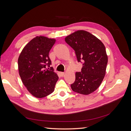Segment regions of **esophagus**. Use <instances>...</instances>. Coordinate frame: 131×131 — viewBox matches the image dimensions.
Listing matches in <instances>:
<instances>
[{"mask_svg": "<svg viewBox=\"0 0 131 131\" xmlns=\"http://www.w3.org/2000/svg\"><path fill=\"white\" fill-rule=\"evenodd\" d=\"M64 72H60V74H61V76H63V75H64Z\"/></svg>", "mask_w": 131, "mask_h": 131, "instance_id": "34e87169", "label": "esophagus"}]
</instances>
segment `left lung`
I'll return each instance as SVG.
<instances>
[{
	"label": "left lung",
	"mask_w": 131,
	"mask_h": 131,
	"mask_svg": "<svg viewBox=\"0 0 131 131\" xmlns=\"http://www.w3.org/2000/svg\"><path fill=\"white\" fill-rule=\"evenodd\" d=\"M66 42L74 50L78 61L83 62L71 85L74 92L88 95L101 84L106 72L108 56L103 42L88 31L80 30L68 35Z\"/></svg>",
	"instance_id": "1"
}]
</instances>
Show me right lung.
Wrapping results in <instances>:
<instances>
[{
	"mask_svg": "<svg viewBox=\"0 0 131 131\" xmlns=\"http://www.w3.org/2000/svg\"><path fill=\"white\" fill-rule=\"evenodd\" d=\"M56 39L37 36L23 49L18 59L19 76L29 92L36 98H41L52 93L58 80L57 74L50 67L49 56ZM48 69H50L49 68Z\"/></svg>",
	"mask_w": 131,
	"mask_h": 131,
	"instance_id": "add662e5",
	"label": "right lung"
}]
</instances>
